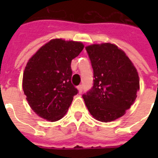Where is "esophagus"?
Instances as JSON below:
<instances>
[{
    "instance_id": "esophagus-1",
    "label": "esophagus",
    "mask_w": 158,
    "mask_h": 158,
    "mask_svg": "<svg viewBox=\"0 0 158 158\" xmlns=\"http://www.w3.org/2000/svg\"><path fill=\"white\" fill-rule=\"evenodd\" d=\"M78 89H79V93H82V92H83V85H82V84L79 85V86H78Z\"/></svg>"
}]
</instances>
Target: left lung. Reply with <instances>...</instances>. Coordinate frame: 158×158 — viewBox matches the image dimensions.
Listing matches in <instances>:
<instances>
[{
	"mask_svg": "<svg viewBox=\"0 0 158 158\" xmlns=\"http://www.w3.org/2000/svg\"><path fill=\"white\" fill-rule=\"evenodd\" d=\"M94 69V86L83 95L89 112L102 122L125 115L137 98L139 78L129 57L111 43L86 47Z\"/></svg>",
	"mask_w": 158,
	"mask_h": 158,
	"instance_id": "obj_1",
	"label": "left lung"
}]
</instances>
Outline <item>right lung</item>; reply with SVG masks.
<instances>
[{
  "label": "right lung",
  "instance_id": "right-lung-1",
  "mask_svg": "<svg viewBox=\"0 0 158 158\" xmlns=\"http://www.w3.org/2000/svg\"><path fill=\"white\" fill-rule=\"evenodd\" d=\"M84 49L80 42L52 39L31 57L23 75V90L32 110L49 121L60 120L78 89L72 84L71 60Z\"/></svg>",
  "mask_w": 158,
  "mask_h": 158
}]
</instances>
